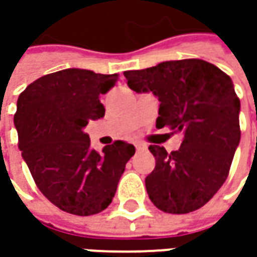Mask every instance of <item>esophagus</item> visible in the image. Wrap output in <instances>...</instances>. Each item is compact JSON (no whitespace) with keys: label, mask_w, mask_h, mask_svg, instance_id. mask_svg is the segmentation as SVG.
I'll use <instances>...</instances> for the list:
<instances>
[{"label":"esophagus","mask_w":257,"mask_h":257,"mask_svg":"<svg viewBox=\"0 0 257 257\" xmlns=\"http://www.w3.org/2000/svg\"><path fill=\"white\" fill-rule=\"evenodd\" d=\"M134 146H136V150H137V152L146 150V144H143V143H136Z\"/></svg>","instance_id":"esophagus-1"}]
</instances>
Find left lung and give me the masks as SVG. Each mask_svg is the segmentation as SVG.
I'll list each match as a JSON object with an SVG mask.
<instances>
[{"instance_id": "left-lung-1", "label": "left lung", "mask_w": 257, "mask_h": 257, "mask_svg": "<svg viewBox=\"0 0 257 257\" xmlns=\"http://www.w3.org/2000/svg\"><path fill=\"white\" fill-rule=\"evenodd\" d=\"M136 93L159 98L156 127L184 136L179 150L152 144L156 167L146 177L153 204L166 213L200 209L223 186L240 142V101L232 78L203 60L189 58L124 71Z\"/></svg>"}]
</instances>
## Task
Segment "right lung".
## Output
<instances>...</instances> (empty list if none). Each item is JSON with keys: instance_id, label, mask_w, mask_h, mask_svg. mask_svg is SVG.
Instances as JSON below:
<instances>
[{"instance_id": "1", "label": "right lung", "mask_w": 257, "mask_h": 257, "mask_svg": "<svg viewBox=\"0 0 257 257\" xmlns=\"http://www.w3.org/2000/svg\"><path fill=\"white\" fill-rule=\"evenodd\" d=\"M115 83L117 74L65 68L35 80L18 97L14 125L23 159L40 192L67 213L90 216L107 209L136 153L123 140L98 153L83 132L104 117L100 95Z\"/></svg>"}]
</instances>
